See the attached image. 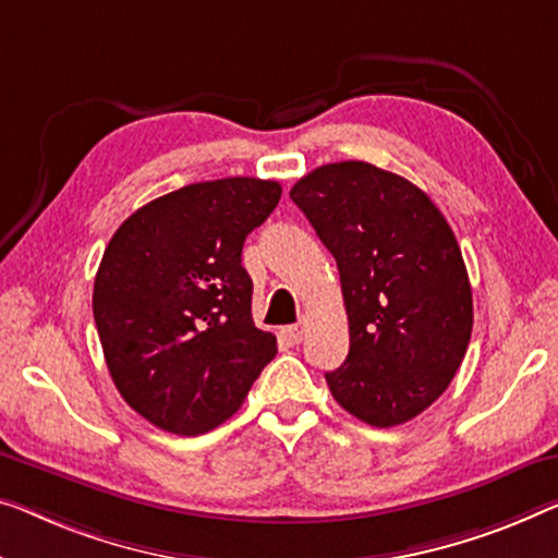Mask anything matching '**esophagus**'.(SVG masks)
I'll return each instance as SVG.
<instances>
[{
  "label": "esophagus",
  "instance_id": "1",
  "mask_svg": "<svg viewBox=\"0 0 558 558\" xmlns=\"http://www.w3.org/2000/svg\"><path fill=\"white\" fill-rule=\"evenodd\" d=\"M282 332H286L288 340H290V343H293V345L303 343V338H305V323H298V326H288Z\"/></svg>",
  "mask_w": 558,
  "mask_h": 558
}]
</instances>
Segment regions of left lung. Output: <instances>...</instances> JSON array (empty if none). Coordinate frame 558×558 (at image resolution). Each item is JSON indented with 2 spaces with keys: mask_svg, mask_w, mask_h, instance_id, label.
I'll return each mask as SVG.
<instances>
[{
  "mask_svg": "<svg viewBox=\"0 0 558 558\" xmlns=\"http://www.w3.org/2000/svg\"><path fill=\"white\" fill-rule=\"evenodd\" d=\"M290 197L340 272L351 351L326 373L330 393L368 426H401L444 393L471 340L453 230L421 187L371 162L315 168Z\"/></svg>",
  "mask_w": 558,
  "mask_h": 558,
  "instance_id": "8db88e82",
  "label": "left lung"
}]
</instances>
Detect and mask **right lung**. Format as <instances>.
I'll return each mask as SVG.
<instances>
[{
  "mask_svg": "<svg viewBox=\"0 0 558 558\" xmlns=\"http://www.w3.org/2000/svg\"><path fill=\"white\" fill-rule=\"evenodd\" d=\"M280 193L276 180L195 182L132 213L105 247L93 293L105 363L157 428L220 426L276 359V336L253 323L240 255Z\"/></svg>",
  "mask_w": 558,
  "mask_h": 558,
  "instance_id": "1",
  "label": "right lung"
}]
</instances>
